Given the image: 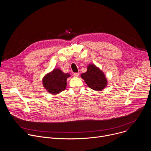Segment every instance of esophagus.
I'll return each mask as SVG.
<instances>
[{
  "mask_svg": "<svg viewBox=\"0 0 151 151\" xmlns=\"http://www.w3.org/2000/svg\"><path fill=\"white\" fill-rule=\"evenodd\" d=\"M79 75V73H74V74H73V76L75 77H78Z\"/></svg>",
  "mask_w": 151,
  "mask_h": 151,
  "instance_id": "34e87169",
  "label": "esophagus"
}]
</instances>
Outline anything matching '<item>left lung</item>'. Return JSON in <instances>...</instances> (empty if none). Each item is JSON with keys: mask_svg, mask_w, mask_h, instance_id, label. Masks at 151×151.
I'll return each instance as SVG.
<instances>
[{"mask_svg": "<svg viewBox=\"0 0 151 151\" xmlns=\"http://www.w3.org/2000/svg\"><path fill=\"white\" fill-rule=\"evenodd\" d=\"M88 87L96 90L101 91L107 85V79L103 72L94 64H89L87 71L81 75Z\"/></svg>", "mask_w": 151, "mask_h": 151, "instance_id": "1", "label": "left lung"}]
</instances>
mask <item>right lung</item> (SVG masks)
<instances>
[{
	"label": "right lung",
	"instance_id": "obj_1",
	"mask_svg": "<svg viewBox=\"0 0 151 151\" xmlns=\"http://www.w3.org/2000/svg\"><path fill=\"white\" fill-rule=\"evenodd\" d=\"M70 76V74L64 73L59 69H55L43 78V85L50 93L58 94L66 89V80Z\"/></svg>",
	"mask_w": 151,
	"mask_h": 151
}]
</instances>
